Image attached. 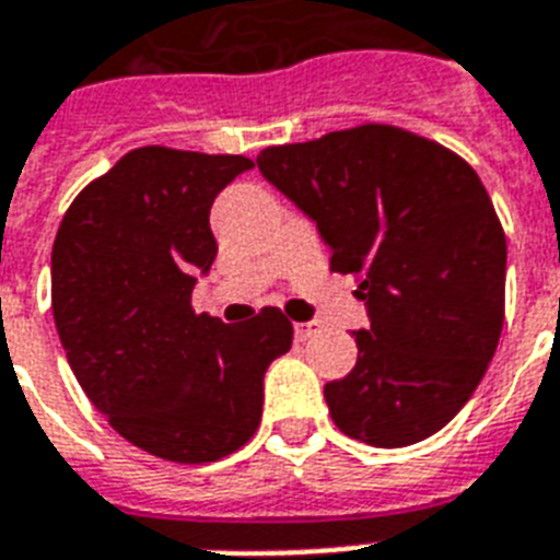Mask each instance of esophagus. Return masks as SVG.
<instances>
[{"mask_svg":"<svg viewBox=\"0 0 560 560\" xmlns=\"http://www.w3.org/2000/svg\"><path fill=\"white\" fill-rule=\"evenodd\" d=\"M316 331H319V325H316V323H296V325H293V334H296L299 342L311 340Z\"/></svg>","mask_w":560,"mask_h":560,"instance_id":"obj_1","label":"esophagus"}]
</instances>
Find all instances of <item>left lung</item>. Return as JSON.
Here are the masks:
<instances>
[{"label":"left lung","instance_id":"obj_1","mask_svg":"<svg viewBox=\"0 0 560 560\" xmlns=\"http://www.w3.org/2000/svg\"><path fill=\"white\" fill-rule=\"evenodd\" d=\"M267 183L314 220L331 270L358 279V363L325 383L342 433L407 447L459 412L494 358L505 235L477 171L442 144L360 125L258 153Z\"/></svg>","mask_w":560,"mask_h":560}]
</instances>
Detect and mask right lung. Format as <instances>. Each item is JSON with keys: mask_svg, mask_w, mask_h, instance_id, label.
Segmentation results:
<instances>
[{"mask_svg": "<svg viewBox=\"0 0 560 560\" xmlns=\"http://www.w3.org/2000/svg\"><path fill=\"white\" fill-rule=\"evenodd\" d=\"M249 168L229 153L136 148L74 197L51 249L55 325L86 398L127 442L179 465L253 439L264 372L293 342L279 307L237 325L191 307L218 255L211 202Z\"/></svg>", "mask_w": 560, "mask_h": 560, "instance_id": "add662e5", "label": "right lung"}]
</instances>
